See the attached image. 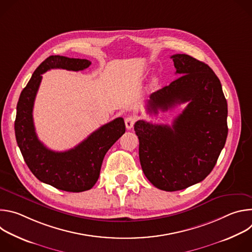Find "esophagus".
Listing matches in <instances>:
<instances>
[{
    "label": "esophagus",
    "mask_w": 252,
    "mask_h": 252,
    "mask_svg": "<svg viewBox=\"0 0 252 252\" xmlns=\"http://www.w3.org/2000/svg\"><path fill=\"white\" fill-rule=\"evenodd\" d=\"M125 123H126V126L127 129H131L133 127V125L135 123V118L134 117H131V116H128L126 118L125 120Z\"/></svg>",
    "instance_id": "1"
}]
</instances>
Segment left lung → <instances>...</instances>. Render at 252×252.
<instances>
[{
    "instance_id": "left-lung-1",
    "label": "left lung",
    "mask_w": 252,
    "mask_h": 252,
    "mask_svg": "<svg viewBox=\"0 0 252 252\" xmlns=\"http://www.w3.org/2000/svg\"><path fill=\"white\" fill-rule=\"evenodd\" d=\"M170 58L181 77L151 94L148 112L188 105L171 126L137 121L134 131L143 173L156 188L176 191L203 181L217 163L228 132L227 102L206 63L186 54Z\"/></svg>"
}]
</instances>
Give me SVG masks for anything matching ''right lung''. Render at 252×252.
<instances>
[{
	"instance_id": "right-lung-1",
	"label": "right lung",
	"mask_w": 252,
	"mask_h": 252,
	"mask_svg": "<svg viewBox=\"0 0 252 252\" xmlns=\"http://www.w3.org/2000/svg\"><path fill=\"white\" fill-rule=\"evenodd\" d=\"M91 63L85 59L50 56L35 68L17 104L15 134L28 167L40 182L69 192L86 191L95 185L106 152L126 131L124 119L118 118L100 126L74 149L54 152L45 147L35 133L32 107L42 75L47 70L63 68L79 71Z\"/></svg>"
}]
</instances>
